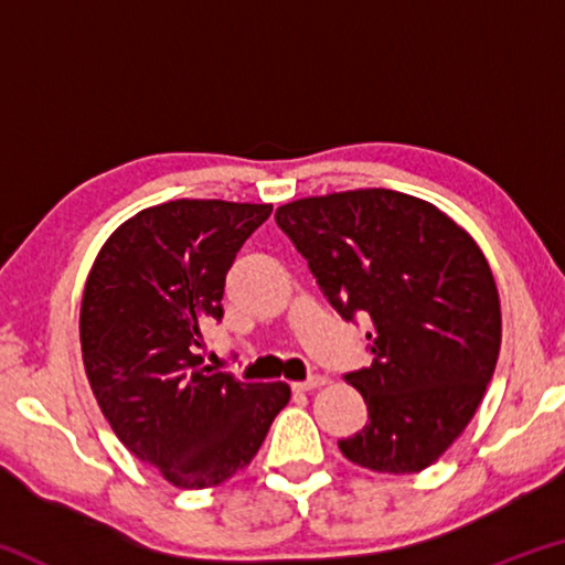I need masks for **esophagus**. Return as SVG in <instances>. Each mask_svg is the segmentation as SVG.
Wrapping results in <instances>:
<instances>
[{
	"label": "esophagus",
	"mask_w": 565,
	"mask_h": 565,
	"mask_svg": "<svg viewBox=\"0 0 565 565\" xmlns=\"http://www.w3.org/2000/svg\"><path fill=\"white\" fill-rule=\"evenodd\" d=\"M327 384H329L327 376H311V379H306V381H296V384H291V388L294 391H313V388L327 386Z\"/></svg>",
	"instance_id": "esophagus-1"
}]
</instances>
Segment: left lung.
<instances>
[{
  "label": "left lung",
  "mask_w": 565,
  "mask_h": 565,
  "mask_svg": "<svg viewBox=\"0 0 565 565\" xmlns=\"http://www.w3.org/2000/svg\"><path fill=\"white\" fill-rule=\"evenodd\" d=\"M276 224L343 319L371 321L369 369L347 374L369 424L341 454L379 473L436 463L473 418L501 351V301L473 236L391 189L296 199Z\"/></svg>",
  "instance_id": "1"
}]
</instances>
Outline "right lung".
I'll use <instances>...</instances> for the list:
<instances>
[{"label": "right lung", "instance_id": "add662e5", "mask_svg": "<svg viewBox=\"0 0 565 565\" xmlns=\"http://www.w3.org/2000/svg\"><path fill=\"white\" fill-rule=\"evenodd\" d=\"M271 204L177 199L141 209L99 248L79 311L89 386L119 441L177 489H209L259 451L291 388L212 374L206 321Z\"/></svg>", "mask_w": 565, "mask_h": 565}]
</instances>
